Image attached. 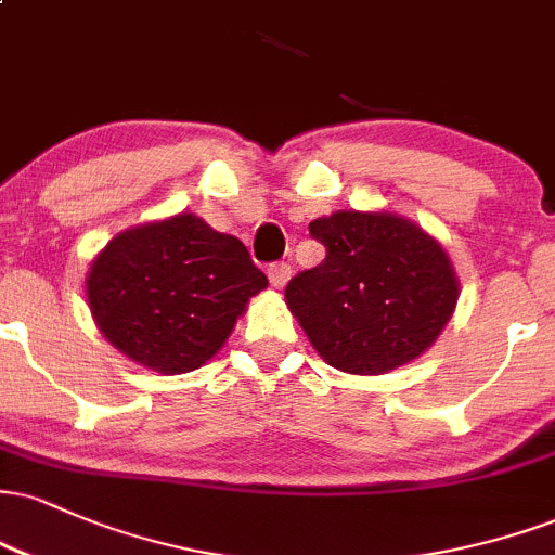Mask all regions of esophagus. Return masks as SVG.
<instances>
[{"label": "esophagus", "mask_w": 555, "mask_h": 555, "mask_svg": "<svg viewBox=\"0 0 555 555\" xmlns=\"http://www.w3.org/2000/svg\"><path fill=\"white\" fill-rule=\"evenodd\" d=\"M269 279H271V286H276V289H284L286 282H289V279H292L289 263H273V266H269Z\"/></svg>", "instance_id": "1"}]
</instances>
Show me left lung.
<instances>
[{
	"label": "left lung",
	"instance_id": "obj_1",
	"mask_svg": "<svg viewBox=\"0 0 555 555\" xmlns=\"http://www.w3.org/2000/svg\"><path fill=\"white\" fill-rule=\"evenodd\" d=\"M326 247L284 289L292 315L331 367L384 375L436 344L460 299V279L436 237L393 211H336L310 221Z\"/></svg>",
	"mask_w": 555,
	"mask_h": 555
}]
</instances>
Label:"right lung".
<instances>
[{"label":"right lung","instance_id":"right-lung-1","mask_svg":"<svg viewBox=\"0 0 555 555\" xmlns=\"http://www.w3.org/2000/svg\"><path fill=\"white\" fill-rule=\"evenodd\" d=\"M266 273L232 234L177 214L119 232L93 258L86 297L104 339L162 375L197 371L224 347Z\"/></svg>","mask_w":555,"mask_h":555}]
</instances>
